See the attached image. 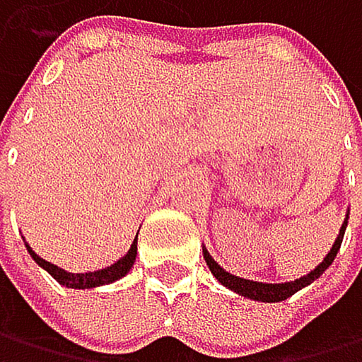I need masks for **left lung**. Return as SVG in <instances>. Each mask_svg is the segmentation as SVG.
<instances>
[{"label": "left lung", "mask_w": 362, "mask_h": 362, "mask_svg": "<svg viewBox=\"0 0 362 362\" xmlns=\"http://www.w3.org/2000/svg\"><path fill=\"white\" fill-rule=\"evenodd\" d=\"M347 218L349 214L345 216V222L341 225V231H338L336 235V240L332 245V249L327 251V256L322 258V262L316 267V269H312L307 276H300V278H296V280H289V283H258V280H247V278H238L229 272H225L222 267L209 256V251L206 247H202V254H204V260L209 264V269H211V274L218 278V283L220 285H225L227 289L235 291V293H240L245 296V298L249 300H258V303H280V300H287L289 296H293L296 291H300L303 287L307 285H312L316 278H320L325 274V269L334 262L336 254H338V249H341V243H343V235H345V229H347Z\"/></svg>", "instance_id": "left-lung-1"}]
</instances>
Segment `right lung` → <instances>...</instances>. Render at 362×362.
Returning a JSON list of instances; mask_svg holds the SVG:
<instances>
[{
    "label": "right lung",
    "mask_w": 362,
    "mask_h": 362,
    "mask_svg": "<svg viewBox=\"0 0 362 362\" xmlns=\"http://www.w3.org/2000/svg\"><path fill=\"white\" fill-rule=\"evenodd\" d=\"M28 249V254L30 258L37 262L42 269H46L50 276H53L59 285L64 287H71V289H93V287H102V285H111L115 283V280L119 278H124L129 272H131V267L135 262V256H137V235H135V240L131 245V249L127 251V256H122L117 262H113L111 267H104V269H98V272H88V274H71L66 269H62V267L53 264V262H48L44 260L42 256H37L35 251L26 245Z\"/></svg>",
    "instance_id": "right-lung-1"
}]
</instances>
